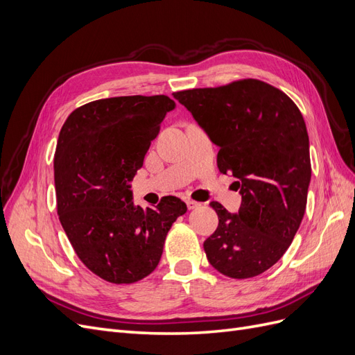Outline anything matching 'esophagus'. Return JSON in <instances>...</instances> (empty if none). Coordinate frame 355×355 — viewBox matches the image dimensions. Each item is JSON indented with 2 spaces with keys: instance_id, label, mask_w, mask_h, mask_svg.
I'll return each instance as SVG.
<instances>
[{
  "instance_id": "1",
  "label": "esophagus",
  "mask_w": 355,
  "mask_h": 355,
  "mask_svg": "<svg viewBox=\"0 0 355 355\" xmlns=\"http://www.w3.org/2000/svg\"><path fill=\"white\" fill-rule=\"evenodd\" d=\"M187 206H188V209H189V210H194V209H197V207L200 206V202H197V201H194V200L188 198V200H187Z\"/></svg>"
}]
</instances>
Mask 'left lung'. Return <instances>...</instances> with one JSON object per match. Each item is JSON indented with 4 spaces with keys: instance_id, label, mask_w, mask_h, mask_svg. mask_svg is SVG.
<instances>
[{
    "instance_id": "obj_1",
    "label": "left lung",
    "mask_w": 355,
    "mask_h": 355,
    "mask_svg": "<svg viewBox=\"0 0 355 355\" xmlns=\"http://www.w3.org/2000/svg\"><path fill=\"white\" fill-rule=\"evenodd\" d=\"M173 98L219 146L220 173L239 179V213L210 202L219 218L202 244L210 265L231 278L265 272L292 244L306 207L311 159L302 114L286 93L253 78Z\"/></svg>"
}]
</instances>
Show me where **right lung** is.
Returning <instances> with one entry per match:
<instances>
[{
	"mask_svg": "<svg viewBox=\"0 0 355 355\" xmlns=\"http://www.w3.org/2000/svg\"><path fill=\"white\" fill-rule=\"evenodd\" d=\"M175 101L120 96L85 103L59 133L55 187L59 220L89 270L114 284L151 274L173 222L187 213L178 197L155 209L135 206L130 182Z\"/></svg>",
	"mask_w": 355,
	"mask_h": 355,
	"instance_id": "add662e5",
	"label": "right lung"
}]
</instances>
